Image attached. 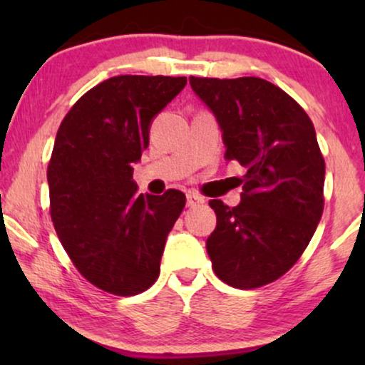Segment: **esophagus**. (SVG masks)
Masks as SVG:
<instances>
[{"label": "esophagus", "mask_w": 365, "mask_h": 365, "mask_svg": "<svg viewBox=\"0 0 365 365\" xmlns=\"http://www.w3.org/2000/svg\"><path fill=\"white\" fill-rule=\"evenodd\" d=\"M186 204H187V207H196V206H201V204H204V199L201 196H197V194L189 192Z\"/></svg>", "instance_id": "obj_1"}]
</instances>
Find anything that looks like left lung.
<instances>
[{
  "mask_svg": "<svg viewBox=\"0 0 365 365\" xmlns=\"http://www.w3.org/2000/svg\"><path fill=\"white\" fill-rule=\"evenodd\" d=\"M221 128L227 161L246 168L241 202L219 199L206 241L216 276L254 289L286 274L311 241L324 209L326 164L306 111L261 78H189Z\"/></svg>",
  "mask_w": 365,
  "mask_h": 365,
  "instance_id": "obj_1",
  "label": "left lung"
}]
</instances>
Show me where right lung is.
Instances as JSON below:
<instances>
[{
	"instance_id": "obj_1",
	"label": "right lung",
	"mask_w": 365,
	"mask_h": 365,
	"mask_svg": "<svg viewBox=\"0 0 365 365\" xmlns=\"http://www.w3.org/2000/svg\"><path fill=\"white\" fill-rule=\"evenodd\" d=\"M186 83L109 78L79 98L58 129L48 166L54 229L78 271L116 296L156 282L168 234L186 204L176 189L144 196L133 181L153 119Z\"/></svg>"
}]
</instances>
